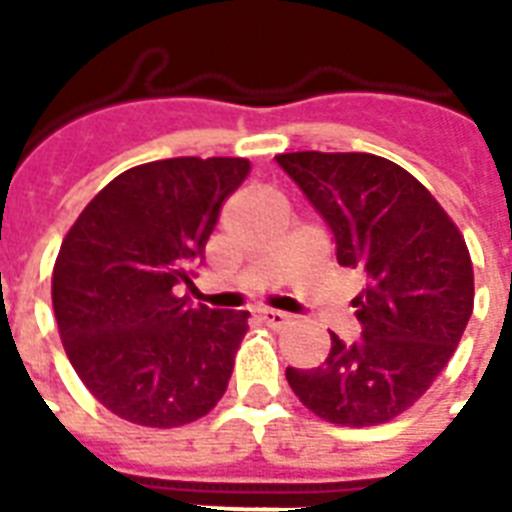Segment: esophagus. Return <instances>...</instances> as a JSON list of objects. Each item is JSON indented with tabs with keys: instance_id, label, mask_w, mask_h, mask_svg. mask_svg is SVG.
Segmentation results:
<instances>
[{
	"instance_id": "obj_1",
	"label": "esophagus",
	"mask_w": 512,
	"mask_h": 512,
	"mask_svg": "<svg viewBox=\"0 0 512 512\" xmlns=\"http://www.w3.org/2000/svg\"><path fill=\"white\" fill-rule=\"evenodd\" d=\"M260 321H263L265 327L271 329H281L289 324V313H281V311H271V308H263L260 311Z\"/></svg>"
}]
</instances>
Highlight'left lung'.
I'll list each match as a JSON object with an SVG mask.
<instances>
[{"label": "left lung", "mask_w": 512, "mask_h": 512, "mask_svg": "<svg viewBox=\"0 0 512 512\" xmlns=\"http://www.w3.org/2000/svg\"><path fill=\"white\" fill-rule=\"evenodd\" d=\"M276 162L327 220L337 263L361 268V337L332 332L327 361L287 366L321 420L364 428L406 412L444 372L473 313V263L460 228L425 185L374 154L297 151Z\"/></svg>", "instance_id": "left-lung-1"}]
</instances>
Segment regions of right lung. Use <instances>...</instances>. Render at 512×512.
Returning <instances> with one entry per match:
<instances>
[{
  "mask_svg": "<svg viewBox=\"0 0 512 512\" xmlns=\"http://www.w3.org/2000/svg\"><path fill=\"white\" fill-rule=\"evenodd\" d=\"M247 159L177 156L114 177L76 217L52 268L68 361L108 412L146 428L199 420L223 398L249 311L193 308L223 201Z\"/></svg>",
  "mask_w": 512,
  "mask_h": 512,
  "instance_id": "add662e5",
  "label": "right lung"
}]
</instances>
